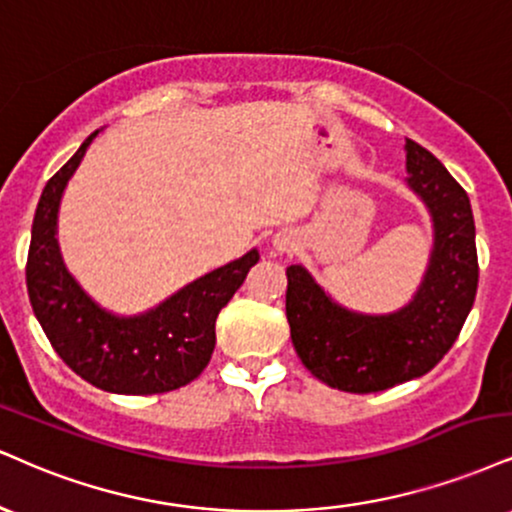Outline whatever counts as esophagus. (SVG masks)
I'll return each mask as SVG.
<instances>
[{
	"instance_id": "1",
	"label": "esophagus",
	"mask_w": 512,
	"mask_h": 512,
	"mask_svg": "<svg viewBox=\"0 0 512 512\" xmlns=\"http://www.w3.org/2000/svg\"><path fill=\"white\" fill-rule=\"evenodd\" d=\"M274 248H276V250H281V252L291 250V248H293V240L288 238V236H283V233H279V236L274 238Z\"/></svg>"
}]
</instances>
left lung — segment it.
Listing matches in <instances>:
<instances>
[{"label": "left lung", "instance_id": "1", "mask_svg": "<svg viewBox=\"0 0 512 512\" xmlns=\"http://www.w3.org/2000/svg\"><path fill=\"white\" fill-rule=\"evenodd\" d=\"M405 169V183L432 217L434 243L420 286L400 310H348L303 264L286 269L295 353L331 389L374 393L422 377L451 350L472 310L479 267L470 197L415 140H405Z\"/></svg>", "mask_w": 512, "mask_h": 512}]
</instances>
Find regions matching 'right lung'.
I'll list each match as a JSON object with an SVG mask.
<instances>
[{
	"label": "right lung",
	"mask_w": 512,
	"mask_h": 512,
	"mask_svg": "<svg viewBox=\"0 0 512 512\" xmlns=\"http://www.w3.org/2000/svg\"><path fill=\"white\" fill-rule=\"evenodd\" d=\"M97 133L40 195L26 264L30 305L57 355L88 384L126 396L181 389L207 367L221 307L243 286L260 252L252 248L140 315H114L97 305L66 269L57 240L61 195Z\"/></svg>",
	"instance_id": "obj_1"
}]
</instances>
